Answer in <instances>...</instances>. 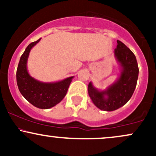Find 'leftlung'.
I'll return each mask as SVG.
<instances>
[{
	"label": "left lung",
	"instance_id": "1",
	"mask_svg": "<svg viewBox=\"0 0 156 156\" xmlns=\"http://www.w3.org/2000/svg\"><path fill=\"white\" fill-rule=\"evenodd\" d=\"M114 54L122 67L121 76L106 91L100 92L89 82V95L94 104L103 111L112 112L120 108L130 99L136 87L139 67L135 55L121 41L117 40Z\"/></svg>",
	"mask_w": 156,
	"mask_h": 156
}]
</instances>
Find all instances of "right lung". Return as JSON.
<instances>
[{
	"instance_id": "right-lung-1",
	"label": "right lung",
	"mask_w": 156,
	"mask_h": 156,
	"mask_svg": "<svg viewBox=\"0 0 156 156\" xmlns=\"http://www.w3.org/2000/svg\"><path fill=\"white\" fill-rule=\"evenodd\" d=\"M40 39L31 42L26 48L20 59L16 76L20 92L27 101L37 108L47 109L62 101L73 77L56 83H42L29 76L26 67L27 59L31 49Z\"/></svg>"
}]
</instances>
